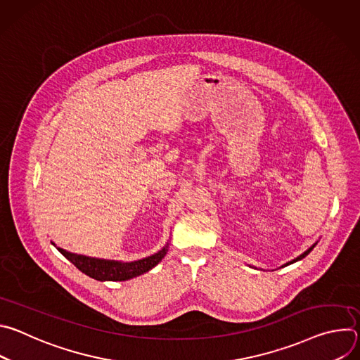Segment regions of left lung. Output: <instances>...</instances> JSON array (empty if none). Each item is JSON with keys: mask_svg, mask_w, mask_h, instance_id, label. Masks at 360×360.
Listing matches in <instances>:
<instances>
[{"mask_svg": "<svg viewBox=\"0 0 360 360\" xmlns=\"http://www.w3.org/2000/svg\"><path fill=\"white\" fill-rule=\"evenodd\" d=\"M315 245H316V243H315ZM315 245H312V246H311V248H309V249H307V250H304V252H303V253H302V255H300V256H297V258H296V259H293V261H290V262H288V264H285V265H283V266H288V265H290V264H295V262H297V261H300V259H303V258H304V256H306V255H309V253H311V250H312V249H314V248H315Z\"/></svg>", "mask_w": 360, "mask_h": 360, "instance_id": "left-lung-1", "label": "left lung"}]
</instances>
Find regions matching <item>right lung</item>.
<instances>
[{"instance_id": "1", "label": "right lung", "mask_w": 360, "mask_h": 360, "mask_svg": "<svg viewBox=\"0 0 360 360\" xmlns=\"http://www.w3.org/2000/svg\"><path fill=\"white\" fill-rule=\"evenodd\" d=\"M54 246H57L54 242H51ZM65 258L74 264L82 274L88 275L89 278H94L96 281H128L132 278H136L148 271H150L153 266H157L164 256L168 252V243L153 253L148 258L134 261V262H120V261H108V259H99V258H91V256L78 255L68 252L63 248H57Z\"/></svg>"}]
</instances>
